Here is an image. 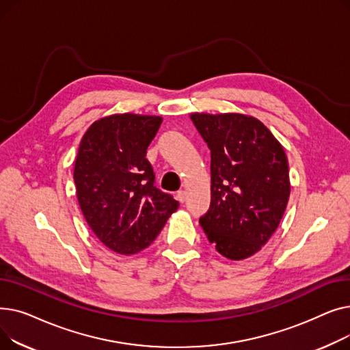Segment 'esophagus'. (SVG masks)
Returning a JSON list of instances; mask_svg holds the SVG:
<instances>
[{"label":"esophagus","mask_w":350,"mask_h":350,"mask_svg":"<svg viewBox=\"0 0 350 350\" xmlns=\"http://www.w3.org/2000/svg\"><path fill=\"white\" fill-rule=\"evenodd\" d=\"M177 200L180 201V203H185V201H186V191L185 190H180L177 193Z\"/></svg>","instance_id":"1"}]
</instances>
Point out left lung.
<instances>
[{
    "mask_svg": "<svg viewBox=\"0 0 350 350\" xmlns=\"http://www.w3.org/2000/svg\"><path fill=\"white\" fill-rule=\"evenodd\" d=\"M190 119L211 152V203L200 224L226 258H250L277 231L288 204L284 147L250 115L194 112Z\"/></svg>",
    "mask_w": 350,
    "mask_h": 350,
    "instance_id": "left-lung-1",
    "label": "left lung"
}]
</instances>
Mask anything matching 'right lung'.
Wrapping results in <instances>:
<instances>
[{"label": "right lung", "mask_w": 350, "mask_h": 350, "mask_svg": "<svg viewBox=\"0 0 350 350\" xmlns=\"http://www.w3.org/2000/svg\"><path fill=\"white\" fill-rule=\"evenodd\" d=\"M161 116L115 113L85 132L73 169L78 203L99 241L120 255L149 247L178 201L157 190L146 150Z\"/></svg>", "instance_id": "right-lung-1"}]
</instances>
